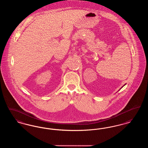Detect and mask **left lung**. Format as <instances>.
<instances>
[{
  "label": "left lung",
  "instance_id": "obj_1",
  "mask_svg": "<svg viewBox=\"0 0 148 148\" xmlns=\"http://www.w3.org/2000/svg\"><path fill=\"white\" fill-rule=\"evenodd\" d=\"M122 86V87H123V86Z\"/></svg>",
  "mask_w": 148,
  "mask_h": 148
}]
</instances>
